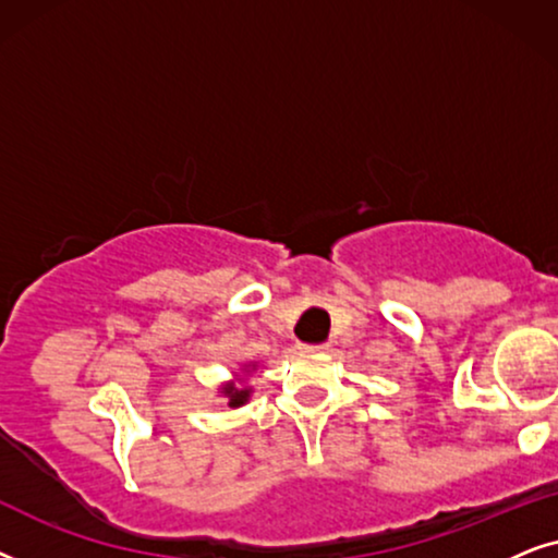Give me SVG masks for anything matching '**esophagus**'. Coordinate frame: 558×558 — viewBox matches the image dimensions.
I'll use <instances>...</instances> for the list:
<instances>
[{
	"instance_id": "esophagus-1",
	"label": "esophagus",
	"mask_w": 558,
	"mask_h": 558,
	"mask_svg": "<svg viewBox=\"0 0 558 558\" xmlns=\"http://www.w3.org/2000/svg\"><path fill=\"white\" fill-rule=\"evenodd\" d=\"M299 349L306 354H318V352H326V344H301Z\"/></svg>"
}]
</instances>
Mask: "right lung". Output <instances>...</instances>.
<instances>
[{
  "label": "right lung",
  "instance_id": "obj_1",
  "mask_svg": "<svg viewBox=\"0 0 558 558\" xmlns=\"http://www.w3.org/2000/svg\"><path fill=\"white\" fill-rule=\"evenodd\" d=\"M257 367H259L257 362H244V365H240V369L234 373L232 380L219 385L217 388L219 398H225L229 408H242L250 403L252 385H247V377H252V373H255Z\"/></svg>",
  "mask_w": 558,
  "mask_h": 558
}]
</instances>
